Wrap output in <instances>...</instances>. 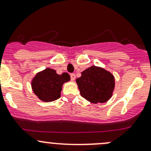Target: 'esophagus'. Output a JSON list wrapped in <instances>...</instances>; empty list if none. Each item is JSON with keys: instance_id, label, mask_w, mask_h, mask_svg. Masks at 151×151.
<instances>
[{"instance_id": "34e87169", "label": "esophagus", "mask_w": 151, "mask_h": 151, "mask_svg": "<svg viewBox=\"0 0 151 151\" xmlns=\"http://www.w3.org/2000/svg\"><path fill=\"white\" fill-rule=\"evenodd\" d=\"M70 77H71V80H72V81H74V80H75L76 78L75 74H70Z\"/></svg>"}]
</instances>
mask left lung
<instances>
[{
  "instance_id": "1",
  "label": "left lung",
  "mask_w": 151,
  "mask_h": 151,
  "mask_svg": "<svg viewBox=\"0 0 151 151\" xmlns=\"http://www.w3.org/2000/svg\"><path fill=\"white\" fill-rule=\"evenodd\" d=\"M76 80L80 95L91 103H104L111 99L115 89L113 74L100 66H92L81 72Z\"/></svg>"
}]
</instances>
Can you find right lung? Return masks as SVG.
Returning <instances> with one entry per match:
<instances>
[{
	"instance_id": "add662e5",
	"label": "right lung",
	"mask_w": 151,
	"mask_h": 151,
	"mask_svg": "<svg viewBox=\"0 0 151 151\" xmlns=\"http://www.w3.org/2000/svg\"><path fill=\"white\" fill-rule=\"evenodd\" d=\"M70 79L68 73L58 74L55 70L47 68L36 73L32 79V91L41 101H53L60 98L63 85L70 81Z\"/></svg>"
}]
</instances>
